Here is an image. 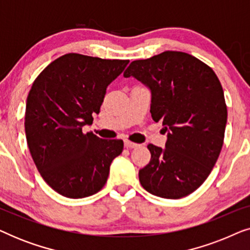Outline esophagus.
Here are the masks:
<instances>
[{"mask_svg": "<svg viewBox=\"0 0 250 250\" xmlns=\"http://www.w3.org/2000/svg\"><path fill=\"white\" fill-rule=\"evenodd\" d=\"M124 145H125L126 148H128V149L136 148V146H139L138 143H134V142H132L131 140H128V139H125V140H124Z\"/></svg>", "mask_w": 250, "mask_h": 250, "instance_id": "obj_1", "label": "esophagus"}]
</instances>
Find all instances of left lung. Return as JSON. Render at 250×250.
<instances>
[{
    "label": "left lung",
    "mask_w": 250,
    "mask_h": 250,
    "mask_svg": "<svg viewBox=\"0 0 250 250\" xmlns=\"http://www.w3.org/2000/svg\"><path fill=\"white\" fill-rule=\"evenodd\" d=\"M124 76L151 90V112L168 132L166 148L149 145L151 159L139 170L141 186L166 199H180L203 184L223 146L228 109L214 70L198 58L165 51L132 61Z\"/></svg>",
    "instance_id": "left-lung-1"
}]
</instances>
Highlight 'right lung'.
Segmentation results:
<instances>
[{"label":"right lung","instance_id":"1","mask_svg":"<svg viewBox=\"0 0 250 250\" xmlns=\"http://www.w3.org/2000/svg\"><path fill=\"white\" fill-rule=\"evenodd\" d=\"M128 62L67 53L34 81L25 112L27 145L41 176L58 193L88 197L107 182L110 164L124 142L82 128L92 124L107 86Z\"/></svg>","mask_w":250,"mask_h":250}]
</instances>
